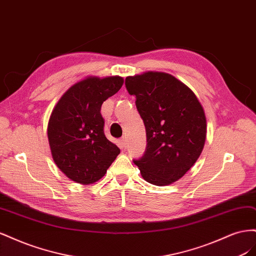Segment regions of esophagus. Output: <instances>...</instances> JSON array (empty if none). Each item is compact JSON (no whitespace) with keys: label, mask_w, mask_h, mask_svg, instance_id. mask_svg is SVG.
Listing matches in <instances>:
<instances>
[{"label":"esophagus","mask_w":256,"mask_h":256,"mask_svg":"<svg viewBox=\"0 0 256 256\" xmlns=\"http://www.w3.org/2000/svg\"><path fill=\"white\" fill-rule=\"evenodd\" d=\"M118 143H120V146L122 147V148H126V144H127V142H126V138H120Z\"/></svg>","instance_id":"1"}]
</instances>
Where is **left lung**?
Here are the masks:
<instances>
[{
    "label": "left lung",
    "mask_w": 256,
    "mask_h": 256,
    "mask_svg": "<svg viewBox=\"0 0 256 256\" xmlns=\"http://www.w3.org/2000/svg\"><path fill=\"white\" fill-rule=\"evenodd\" d=\"M144 122L147 146L134 160L144 180L168 186L187 173L204 148L207 132L202 104L187 85L166 72H146L126 78Z\"/></svg>",
    "instance_id": "obj_1"
}]
</instances>
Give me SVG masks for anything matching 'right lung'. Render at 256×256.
Returning <instances> with one entry per match:
<instances>
[{
    "label": "right lung",
    "mask_w": 256,
    "mask_h": 256,
    "mask_svg": "<svg viewBox=\"0 0 256 256\" xmlns=\"http://www.w3.org/2000/svg\"><path fill=\"white\" fill-rule=\"evenodd\" d=\"M124 84L120 76H88L69 88L51 112L47 134L52 158L69 180L92 184L120 152L104 136V102Z\"/></svg>",
    "instance_id": "1"
}]
</instances>
